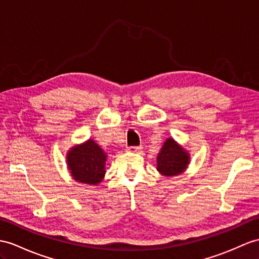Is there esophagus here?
I'll return each instance as SVG.
<instances>
[{
    "label": "esophagus",
    "mask_w": 259,
    "mask_h": 259,
    "mask_svg": "<svg viewBox=\"0 0 259 259\" xmlns=\"http://www.w3.org/2000/svg\"><path fill=\"white\" fill-rule=\"evenodd\" d=\"M127 150L133 151V153H138V151L142 150V147L141 146H131V147H127Z\"/></svg>",
    "instance_id": "1"
}]
</instances>
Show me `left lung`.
<instances>
[{"mask_svg": "<svg viewBox=\"0 0 259 259\" xmlns=\"http://www.w3.org/2000/svg\"><path fill=\"white\" fill-rule=\"evenodd\" d=\"M189 162L190 155L188 151L170 137L163 143L160 153L157 156V170L163 176L171 177L184 172Z\"/></svg>", "mask_w": 259, "mask_h": 259, "instance_id": "1", "label": "left lung"}]
</instances>
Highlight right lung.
Masks as SVG:
<instances>
[{"label": "right lung", "instance_id": "1", "mask_svg": "<svg viewBox=\"0 0 259 259\" xmlns=\"http://www.w3.org/2000/svg\"><path fill=\"white\" fill-rule=\"evenodd\" d=\"M106 157L96 142L88 140L68 151V169L75 181L96 186L104 178Z\"/></svg>", "mask_w": 259, "mask_h": 259}]
</instances>
